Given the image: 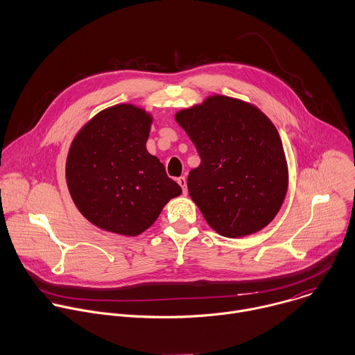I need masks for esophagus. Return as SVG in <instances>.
I'll list each match as a JSON object with an SVG mask.
<instances>
[{
	"label": "esophagus",
	"instance_id": "obj_1",
	"mask_svg": "<svg viewBox=\"0 0 355 355\" xmlns=\"http://www.w3.org/2000/svg\"><path fill=\"white\" fill-rule=\"evenodd\" d=\"M177 182H178L180 187L182 188V192L187 193V192H188V189H187V178H185V177H180V178L177 180Z\"/></svg>",
	"mask_w": 355,
	"mask_h": 355
}]
</instances>
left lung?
<instances>
[{"mask_svg": "<svg viewBox=\"0 0 355 355\" xmlns=\"http://www.w3.org/2000/svg\"><path fill=\"white\" fill-rule=\"evenodd\" d=\"M199 156L188 192L207 224L223 237L240 239L266 227L288 188L280 135L254 104L221 94L175 114Z\"/></svg>", "mask_w": 355, "mask_h": 355, "instance_id": "left-lung-1", "label": "left lung"}]
</instances>
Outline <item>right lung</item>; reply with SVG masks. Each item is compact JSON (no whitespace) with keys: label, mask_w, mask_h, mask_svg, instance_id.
Instances as JSON below:
<instances>
[{"label":"right lung","mask_w":355,"mask_h":355,"mask_svg":"<svg viewBox=\"0 0 355 355\" xmlns=\"http://www.w3.org/2000/svg\"><path fill=\"white\" fill-rule=\"evenodd\" d=\"M152 121L144 108L116 104L96 114L73 138L67 185L78 210L98 228L135 237L181 195L146 149Z\"/></svg>","instance_id":"right-lung-1"}]
</instances>
